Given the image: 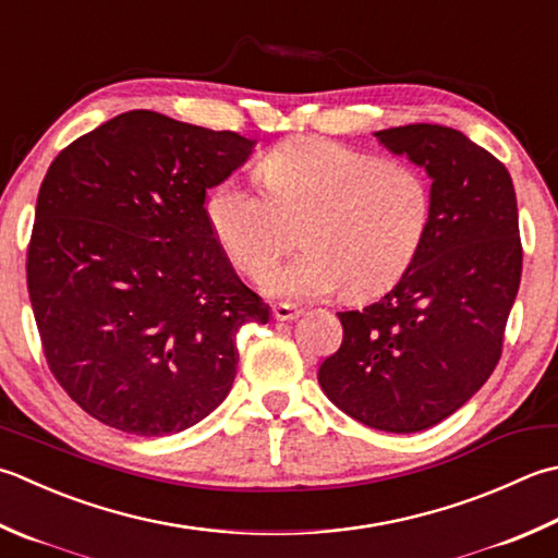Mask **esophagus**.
Returning <instances> with one entry per match:
<instances>
[{"label": "esophagus", "mask_w": 558, "mask_h": 558, "mask_svg": "<svg viewBox=\"0 0 558 558\" xmlns=\"http://www.w3.org/2000/svg\"><path fill=\"white\" fill-rule=\"evenodd\" d=\"M300 314H302V310L292 307V304H276V307H272V319L276 322H292V319H298Z\"/></svg>", "instance_id": "obj_1"}]
</instances>
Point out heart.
Wrapping results in <instances>:
<instances>
[{"mask_svg":"<svg viewBox=\"0 0 558 558\" xmlns=\"http://www.w3.org/2000/svg\"><path fill=\"white\" fill-rule=\"evenodd\" d=\"M264 191L217 183L205 215L236 270L264 280L298 242L307 248L272 272L268 292L288 300L343 290L367 300L411 268L428 239L433 189L411 163L387 161L326 137H290L256 163Z\"/></svg>","mask_w":558,"mask_h":558,"instance_id":"b5f03b06","label":"heart"}]
</instances>
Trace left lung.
Instances as JSON below:
<instances>
[{"instance_id":"left-lung-1","label":"left lung","mask_w":558,"mask_h":558,"mask_svg":"<svg viewBox=\"0 0 558 558\" xmlns=\"http://www.w3.org/2000/svg\"><path fill=\"white\" fill-rule=\"evenodd\" d=\"M375 135L428 171L430 232L385 298L338 312L343 341L319 385L369 428L418 433L464 407L504 353L522 276L518 201L504 161L460 130L413 123Z\"/></svg>"}]
</instances>
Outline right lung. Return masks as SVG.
<instances>
[{
    "mask_svg": "<svg viewBox=\"0 0 558 558\" xmlns=\"http://www.w3.org/2000/svg\"><path fill=\"white\" fill-rule=\"evenodd\" d=\"M254 140L128 111L64 147L40 183L26 280L52 377L92 418L159 438L215 411L236 333L268 304L229 264L205 191Z\"/></svg>",
    "mask_w": 558,
    "mask_h": 558,
    "instance_id": "obj_1",
    "label": "right lung"
}]
</instances>
